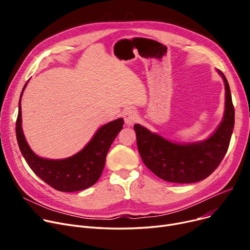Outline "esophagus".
Returning <instances> with one entry per match:
<instances>
[{
	"label": "esophagus",
	"mask_w": 250,
	"mask_h": 250,
	"mask_svg": "<svg viewBox=\"0 0 250 250\" xmlns=\"http://www.w3.org/2000/svg\"><path fill=\"white\" fill-rule=\"evenodd\" d=\"M124 118L127 125H132L138 120V114L135 109L126 108L124 111Z\"/></svg>",
	"instance_id": "34e87169"
}]
</instances>
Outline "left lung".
<instances>
[{"instance_id":"left-lung-1","label":"left lung","mask_w":250,"mask_h":250,"mask_svg":"<svg viewBox=\"0 0 250 250\" xmlns=\"http://www.w3.org/2000/svg\"><path fill=\"white\" fill-rule=\"evenodd\" d=\"M217 72L225 84V111L222 122L208 139L186 144L174 143L139 124L134 125L144 164L163 180L175 183L201 181L215 171L227 153L235 112L227 79L220 70Z\"/></svg>"}]
</instances>
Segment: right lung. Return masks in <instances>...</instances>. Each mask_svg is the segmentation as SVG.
<instances>
[{
	"label": "right lung",
	"instance_id": "add662e5",
	"mask_svg": "<svg viewBox=\"0 0 250 250\" xmlns=\"http://www.w3.org/2000/svg\"><path fill=\"white\" fill-rule=\"evenodd\" d=\"M27 83L21 92L16 122L17 142L25 161L39 178L57 190L79 191L95 185L102 174L111 144L123 128V118H117L99 127L87 145L77 154L63 159L42 158L30 149L22 129L21 98Z\"/></svg>",
	"mask_w": 250,
	"mask_h": 250
}]
</instances>
